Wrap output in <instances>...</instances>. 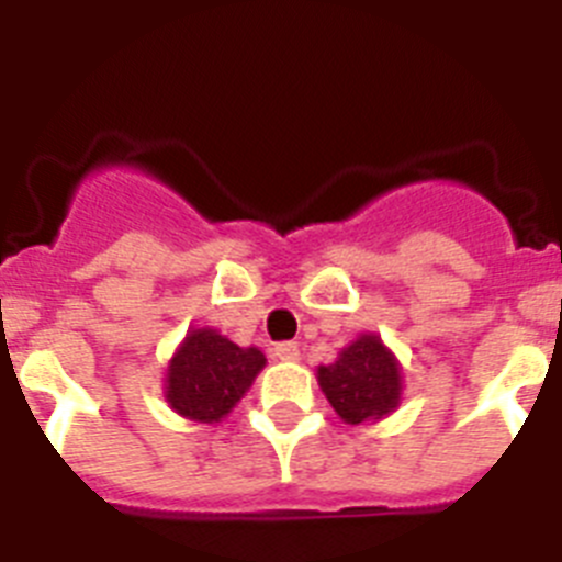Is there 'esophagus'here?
Listing matches in <instances>:
<instances>
[{
  "instance_id": "obj_1",
  "label": "esophagus",
  "mask_w": 562,
  "mask_h": 562,
  "mask_svg": "<svg viewBox=\"0 0 562 562\" xmlns=\"http://www.w3.org/2000/svg\"><path fill=\"white\" fill-rule=\"evenodd\" d=\"M272 357L281 362H295L297 357H301V351H297V342L284 340V342H276V346H272Z\"/></svg>"
}]
</instances>
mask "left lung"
<instances>
[{
    "instance_id": "8db88e82",
    "label": "left lung",
    "mask_w": 562,
    "mask_h": 562,
    "mask_svg": "<svg viewBox=\"0 0 562 562\" xmlns=\"http://www.w3.org/2000/svg\"><path fill=\"white\" fill-rule=\"evenodd\" d=\"M317 382L346 425L389 416L402 396L400 362L374 331L357 337L331 366H321Z\"/></svg>"
}]
</instances>
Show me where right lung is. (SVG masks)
I'll use <instances>...</instances> for the list:
<instances>
[{"label":"right lung","instance_id":"1","mask_svg":"<svg viewBox=\"0 0 562 562\" xmlns=\"http://www.w3.org/2000/svg\"><path fill=\"white\" fill-rule=\"evenodd\" d=\"M267 357L241 349L216 329H191L173 351L166 374V402L186 419L220 422L247 394Z\"/></svg>","mask_w":562,"mask_h":562}]
</instances>
